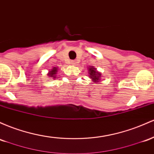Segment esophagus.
I'll list each match as a JSON object with an SVG mask.
<instances>
[{
  "instance_id": "34e87169",
  "label": "esophagus",
  "mask_w": 154,
  "mask_h": 154,
  "mask_svg": "<svg viewBox=\"0 0 154 154\" xmlns=\"http://www.w3.org/2000/svg\"><path fill=\"white\" fill-rule=\"evenodd\" d=\"M76 63H77L76 61H75V60H72V61H71V64H72V65H75Z\"/></svg>"
}]
</instances>
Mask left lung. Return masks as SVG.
<instances>
[{"mask_svg":"<svg viewBox=\"0 0 154 154\" xmlns=\"http://www.w3.org/2000/svg\"><path fill=\"white\" fill-rule=\"evenodd\" d=\"M89 73V77L91 78L92 82H98L100 80L101 78V73L97 70L96 68H94L93 66H90L88 68Z\"/></svg>","mask_w":154,"mask_h":154,"instance_id":"1","label":"left lung"}]
</instances>
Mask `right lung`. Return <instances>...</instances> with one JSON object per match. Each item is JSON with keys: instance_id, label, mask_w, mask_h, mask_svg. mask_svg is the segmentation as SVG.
<instances>
[{"instance_id": "1", "label": "right lung", "mask_w": 154, "mask_h": 154, "mask_svg": "<svg viewBox=\"0 0 154 154\" xmlns=\"http://www.w3.org/2000/svg\"><path fill=\"white\" fill-rule=\"evenodd\" d=\"M57 68H56V67H54V68H53L51 69V70L49 72V73L47 74L50 77H52V78H56V74L57 72Z\"/></svg>"}]
</instances>
